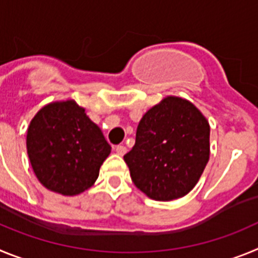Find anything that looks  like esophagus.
I'll return each mask as SVG.
<instances>
[{"instance_id": "esophagus-1", "label": "esophagus", "mask_w": 258, "mask_h": 258, "mask_svg": "<svg viewBox=\"0 0 258 258\" xmlns=\"http://www.w3.org/2000/svg\"><path fill=\"white\" fill-rule=\"evenodd\" d=\"M115 151H116V154L120 155V156H124V155L126 154V147L122 145H118L115 147Z\"/></svg>"}]
</instances>
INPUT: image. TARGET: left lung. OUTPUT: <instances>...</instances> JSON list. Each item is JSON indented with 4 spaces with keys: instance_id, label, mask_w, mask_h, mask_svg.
Segmentation results:
<instances>
[{
    "instance_id": "8db88e82",
    "label": "left lung",
    "mask_w": 258,
    "mask_h": 258,
    "mask_svg": "<svg viewBox=\"0 0 258 258\" xmlns=\"http://www.w3.org/2000/svg\"><path fill=\"white\" fill-rule=\"evenodd\" d=\"M209 122L191 102L164 98L141 118L136 145L124 155L132 181L159 202L187 195L209 160Z\"/></svg>"
}]
</instances>
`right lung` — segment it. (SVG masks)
Listing matches in <instances>:
<instances>
[{
  "label": "right lung",
  "instance_id": "obj_1",
  "mask_svg": "<svg viewBox=\"0 0 258 258\" xmlns=\"http://www.w3.org/2000/svg\"><path fill=\"white\" fill-rule=\"evenodd\" d=\"M27 152L47 190L74 197L94 184L111 146L85 108L68 99L46 104L32 118Z\"/></svg>",
  "mask_w": 258,
  "mask_h": 258
}]
</instances>
